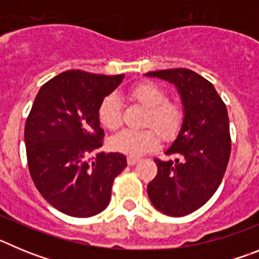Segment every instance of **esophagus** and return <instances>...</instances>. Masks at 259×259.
Wrapping results in <instances>:
<instances>
[{"label":"esophagus","mask_w":259,"mask_h":259,"mask_svg":"<svg viewBox=\"0 0 259 259\" xmlns=\"http://www.w3.org/2000/svg\"><path fill=\"white\" fill-rule=\"evenodd\" d=\"M139 161H140L139 158H135V157H128L127 158V163L130 164V166H135V164H136Z\"/></svg>","instance_id":"obj_1"}]
</instances>
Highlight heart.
Listing matches in <instances>:
<instances>
[{
  "mask_svg": "<svg viewBox=\"0 0 259 259\" xmlns=\"http://www.w3.org/2000/svg\"><path fill=\"white\" fill-rule=\"evenodd\" d=\"M131 100L146 109L145 130H123L110 139V148L130 157H140L154 150L158 145V135L162 140H174L183 124L185 113L182 105L168 100V93L159 84L145 80L132 87L128 92ZM100 123L107 130H116L122 123V102L115 93L102 98L98 106Z\"/></svg>",
  "mask_w": 259,
  "mask_h": 259,
  "instance_id": "obj_1",
  "label": "heart"
}]
</instances>
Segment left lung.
Masks as SVG:
<instances>
[{
  "mask_svg": "<svg viewBox=\"0 0 259 259\" xmlns=\"http://www.w3.org/2000/svg\"><path fill=\"white\" fill-rule=\"evenodd\" d=\"M146 75L175 84L185 113L179 136L166 150L175 159L155 158L158 171L148 196L163 214L184 217L205 205L223 179L231 154L227 107L209 80L188 68Z\"/></svg>",
  "mask_w": 259,
  "mask_h": 259,
  "instance_id": "1",
  "label": "left lung"
}]
</instances>
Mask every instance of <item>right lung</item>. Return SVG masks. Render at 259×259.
<instances>
[{"label": "right lung", "instance_id": "right-lung-1", "mask_svg": "<svg viewBox=\"0 0 259 259\" xmlns=\"http://www.w3.org/2000/svg\"><path fill=\"white\" fill-rule=\"evenodd\" d=\"M124 75L68 70L41 87L24 127L27 162L41 196L59 211L88 218L106 209L114 179L127 167L104 144L98 106Z\"/></svg>", "mask_w": 259, "mask_h": 259}]
</instances>
